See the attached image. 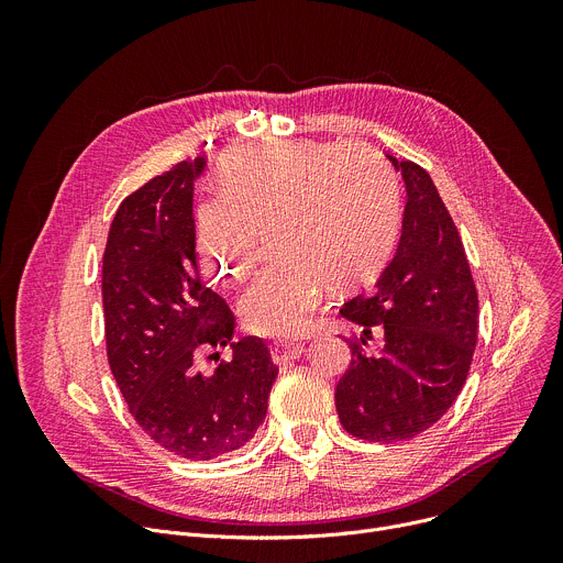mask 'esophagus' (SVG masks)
Returning <instances> with one entry per match:
<instances>
[{
    "label": "esophagus",
    "mask_w": 563,
    "mask_h": 563,
    "mask_svg": "<svg viewBox=\"0 0 563 563\" xmlns=\"http://www.w3.org/2000/svg\"><path fill=\"white\" fill-rule=\"evenodd\" d=\"M305 352L302 343H276L272 345V358L276 365H287L291 361H296L300 354Z\"/></svg>",
    "instance_id": "34e87169"
}]
</instances>
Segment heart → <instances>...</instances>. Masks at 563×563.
Segmentation results:
<instances>
[{"instance_id":"heart-1","label":"heart","mask_w":563,"mask_h":563,"mask_svg":"<svg viewBox=\"0 0 563 563\" xmlns=\"http://www.w3.org/2000/svg\"><path fill=\"white\" fill-rule=\"evenodd\" d=\"M400 194L391 167L367 146L269 142L233 155L220 191L198 209L205 272L238 283L269 235L278 261L240 298L252 332L305 334L334 289L372 283L396 247Z\"/></svg>"}]
</instances>
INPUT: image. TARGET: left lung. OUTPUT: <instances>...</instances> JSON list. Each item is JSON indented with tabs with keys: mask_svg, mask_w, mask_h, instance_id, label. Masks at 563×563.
I'll return each instance as SVG.
<instances>
[{
	"mask_svg": "<svg viewBox=\"0 0 563 563\" xmlns=\"http://www.w3.org/2000/svg\"><path fill=\"white\" fill-rule=\"evenodd\" d=\"M389 159L406 180L404 231L374 289L341 309L363 336L347 339L352 361L334 396L343 428L372 443L415 439L452 408L478 332V296L448 207L423 167ZM374 331L384 343L367 351Z\"/></svg>",
	"mask_w": 563,
	"mask_h": 563,
	"instance_id": "obj_1",
	"label": "left lung"
}]
</instances>
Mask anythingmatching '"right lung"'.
Returning a JSON list of instances; mask_svg holds the SVG:
<instances>
[{"instance_id":"obj_1","label":"right lung","mask_w":563,"mask_h":563,"mask_svg":"<svg viewBox=\"0 0 563 563\" xmlns=\"http://www.w3.org/2000/svg\"><path fill=\"white\" fill-rule=\"evenodd\" d=\"M183 159L126 196L102 256L107 356L135 423L167 452L209 461L250 443L278 367L267 345L233 336L229 305L200 280L194 185Z\"/></svg>"}]
</instances>
